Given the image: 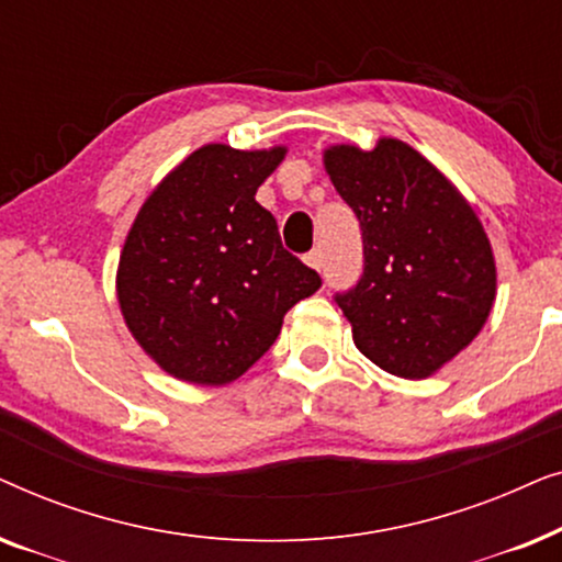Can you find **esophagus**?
<instances>
[{"instance_id": "obj_1", "label": "esophagus", "mask_w": 562, "mask_h": 562, "mask_svg": "<svg viewBox=\"0 0 562 562\" xmlns=\"http://www.w3.org/2000/svg\"><path fill=\"white\" fill-rule=\"evenodd\" d=\"M306 266H312L314 271H319L322 268V250L319 248H314L310 256H306Z\"/></svg>"}]
</instances>
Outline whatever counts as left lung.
Returning a JSON list of instances; mask_svg holds the SVG:
<instances>
[{"label": "left lung", "mask_w": 562, "mask_h": 562, "mask_svg": "<svg viewBox=\"0 0 562 562\" xmlns=\"http://www.w3.org/2000/svg\"><path fill=\"white\" fill-rule=\"evenodd\" d=\"M325 171L363 229V276L337 304L352 342L402 379H429L486 325L496 260L468 199L396 137L329 145Z\"/></svg>", "instance_id": "obj_1"}]
</instances>
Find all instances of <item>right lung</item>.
<instances>
[{
    "label": "right lung",
    "instance_id": "obj_1",
    "mask_svg": "<svg viewBox=\"0 0 562 562\" xmlns=\"http://www.w3.org/2000/svg\"><path fill=\"white\" fill-rule=\"evenodd\" d=\"M283 145L210 143L145 199L117 266V302L137 345L173 379L225 386L276 342L283 314L322 286L281 245L256 191Z\"/></svg>",
    "mask_w": 562,
    "mask_h": 562
}]
</instances>
